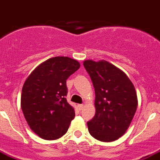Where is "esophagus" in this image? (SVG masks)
<instances>
[{
  "mask_svg": "<svg viewBox=\"0 0 160 160\" xmlns=\"http://www.w3.org/2000/svg\"><path fill=\"white\" fill-rule=\"evenodd\" d=\"M78 108L80 110H82L83 108H84V104H78Z\"/></svg>",
  "mask_w": 160,
  "mask_h": 160,
  "instance_id": "1",
  "label": "esophagus"
}]
</instances>
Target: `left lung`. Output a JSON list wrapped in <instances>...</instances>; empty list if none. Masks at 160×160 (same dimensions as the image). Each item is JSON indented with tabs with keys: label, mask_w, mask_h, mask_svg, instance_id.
Masks as SVG:
<instances>
[{
	"label": "left lung",
	"mask_w": 160,
	"mask_h": 160,
	"mask_svg": "<svg viewBox=\"0 0 160 160\" xmlns=\"http://www.w3.org/2000/svg\"><path fill=\"white\" fill-rule=\"evenodd\" d=\"M95 91V115L87 122L93 138L103 142L118 140L128 129L136 113L138 101L136 89L122 71L107 61L86 60Z\"/></svg>",
	"instance_id": "left-lung-1"
}]
</instances>
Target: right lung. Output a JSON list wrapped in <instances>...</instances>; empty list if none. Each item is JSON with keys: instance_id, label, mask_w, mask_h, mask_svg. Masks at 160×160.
<instances>
[{"instance_id": "add662e5", "label": "right lung", "mask_w": 160, "mask_h": 160, "mask_svg": "<svg viewBox=\"0 0 160 160\" xmlns=\"http://www.w3.org/2000/svg\"><path fill=\"white\" fill-rule=\"evenodd\" d=\"M76 60L55 57L33 70L23 85L21 108L28 126L45 140H56L67 133L75 118L67 102V80L80 68Z\"/></svg>"}]
</instances>
